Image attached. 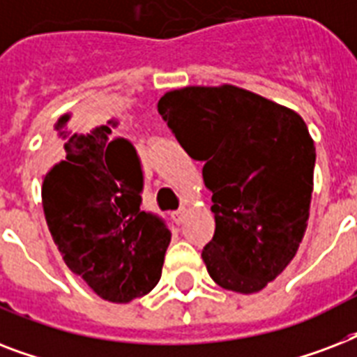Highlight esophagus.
I'll use <instances>...</instances> for the list:
<instances>
[{"label":"esophagus","mask_w":357,"mask_h":357,"mask_svg":"<svg viewBox=\"0 0 357 357\" xmlns=\"http://www.w3.org/2000/svg\"><path fill=\"white\" fill-rule=\"evenodd\" d=\"M172 218H174V222H176V224L183 222V218H185V211H183V209H179V211L172 213Z\"/></svg>","instance_id":"obj_1"}]
</instances>
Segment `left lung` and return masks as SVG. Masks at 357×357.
Returning a JSON list of instances; mask_svg holds the SVG:
<instances>
[{
    "mask_svg": "<svg viewBox=\"0 0 357 357\" xmlns=\"http://www.w3.org/2000/svg\"><path fill=\"white\" fill-rule=\"evenodd\" d=\"M157 111L213 192V282L259 293L293 261L310 218L315 144L293 109L235 85L167 92Z\"/></svg>",
    "mask_w": 357,
    "mask_h": 357,
    "instance_id": "obj_1",
    "label": "left lung"
}]
</instances>
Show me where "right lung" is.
Listing matches in <instances>:
<instances>
[{"label":"right lung","mask_w":357,"mask_h":357,"mask_svg":"<svg viewBox=\"0 0 357 357\" xmlns=\"http://www.w3.org/2000/svg\"><path fill=\"white\" fill-rule=\"evenodd\" d=\"M70 120L64 113L53 123L42 181L47 228L70 271L100 298L128 304L157 285L172 235L140 209L139 157L114 137L113 120L86 133Z\"/></svg>","instance_id":"add662e5"}]
</instances>
